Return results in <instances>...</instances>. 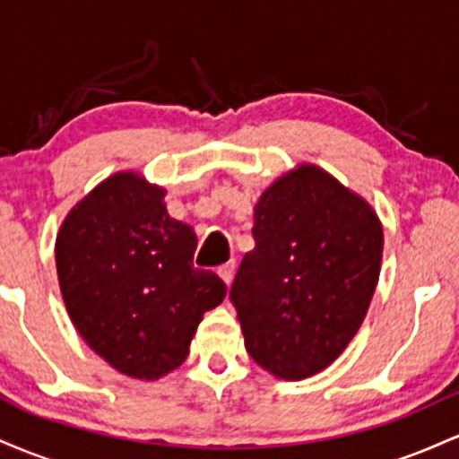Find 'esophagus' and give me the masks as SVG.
<instances>
[{"label":"esophagus","instance_id":"34e87169","mask_svg":"<svg viewBox=\"0 0 459 459\" xmlns=\"http://www.w3.org/2000/svg\"><path fill=\"white\" fill-rule=\"evenodd\" d=\"M218 273H220V278H222V281L226 282V287H229V284L233 282V273H235V261H229V263H224V265L220 267V270H218Z\"/></svg>","mask_w":459,"mask_h":459}]
</instances>
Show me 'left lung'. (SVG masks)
Here are the masks:
<instances>
[{
  "instance_id": "left-lung-1",
  "label": "left lung",
  "mask_w": 459,
  "mask_h": 459,
  "mask_svg": "<svg viewBox=\"0 0 459 459\" xmlns=\"http://www.w3.org/2000/svg\"><path fill=\"white\" fill-rule=\"evenodd\" d=\"M252 235L230 287L246 350L278 380H304L343 354L367 317L382 222L367 198L302 161L263 189Z\"/></svg>"
}]
</instances>
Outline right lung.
<instances>
[{"label": "right lung", "instance_id": "1", "mask_svg": "<svg viewBox=\"0 0 459 459\" xmlns=\"http://www.w3.org/2000/svg\"><path fill=\"white\" fill-rule=\"evenodd\" d=\"M166 187L118 170L73 204L56 270L73 325L109 367L155 382L186 362L198 324L226 284L194 267L196 233L170 218Z\"/></svg>", "mask_w": 459, "mask_h": 459}]
</instances>
